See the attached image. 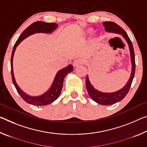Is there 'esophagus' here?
<instances>
[{
	"instance_id": "esophagus-1",
	"label": "esophagus",
	"mask_w": 147,
	"mask_h": 147,
	"mask_svg": "<svg viewBox=\"0 0 147 147\" xmlns=\"http://www.w3.org/2000/svg\"><path fill=\"white\" fill-rule=\"evenodd\" d=\"M82 63H83V61L81 59H76L73 61V66L77 67L78 65L82 64Z\"/></svg>"
}]
</instances>
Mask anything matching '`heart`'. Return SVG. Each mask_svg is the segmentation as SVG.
I'll return each instance as SVG.
<instances>
[{
	"instance_id": "1",
	"label": "heart",
	"mask_w": 147,
	"mask_h": 147,
	"mask_svg": "<svg viewBox=\"0 0 147 147\" xmlns=\"http://www.w3.org/2000/svg\"><path fill=\"white\" fill-rule=\"evenodd\" d=\"M92 29H90V31H89V32H92Z\"/></svg>"
}]
</instances>
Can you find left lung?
I'll list each match as a JSON object with an SVG mask.
<instances>
[{"instance_id":"left-lung-1","label":"left lung","mask_w":147,"mask_h":147,"mask_svg":"<svg viewBox=\"0 0 147 147\" xmlns=\"http://www.w3.org/2000/svg\"><path fill=\"white\" fill-rule=\"evenodd\" d=\"M103 25L105 30L107 31L113 32L116 33L122 34L123 36L124 37L125 40L129 44V50H130V55H131V60L132 63V69H131V73L130 78L127 82L124 88H122L118 92L110 93V94H107V93H102L99 91L95 90L94 87L91 85V84L89 81V79L87 76L86 78V88L88 94L90 96L92 97V99L94 100L96 103L103 105H109L114 103H117V102L121 101L125 97V95L129 92L131 87L133 79L134 78L135 72H136V60H135V53L134 47H133L131 41L128 36L127 34L125 32L124 29L119 25L116 24V23L112 22H103Z\"/></svg>"}]
</instances>
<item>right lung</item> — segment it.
Segmentation results:
<instances>
[{"label": "right lung", "mask_w": 147, "mask_h": 147, "mask_svg": "<svg viewBox=\"0 0 147 147\" xmlns=\"http://www.w3.org/2000/svg\"><path fill=\"white\" fill-rule=\"evenodd\" d=\"M57 27V25L55 23H46L44 22H36L33 23H32L31 25H29L26 29L23 31L19 38L13 46L12 52H11V79H12V82L13 83L16 90L19 93L20 96L22 98L26 101L27 103L32 105H36V106H44L46 105L50 104L56 100L58 97L59 96L60 94H61L62 87H63V83L64 78L65 76L67 74L71 73V71H73V67L71 65H69L65 68L63 69L58 72L57 73L55 78L54 79V81L52 84V87L45 94L40 95L38 97H31L27 95L26 94H25L23 91L20 89L19 86H18L17 83L16 82L14 75H13V54H14V52L16 50V48L17 47L18 44H19L21 42H22L23 39L27 38L31 34L34 33H36V32H45V33H50L52 32L53 31L56 29Z\"/></svg>", "instance_id": "add662e5"}]
</instances>
